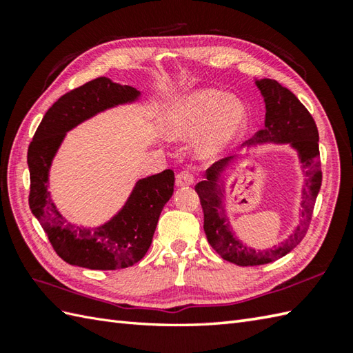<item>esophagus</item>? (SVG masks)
I'll list each match as a JSON object with an SVG mask.
<instances>
[{
  "label": "esophagus",
  "mask_w": 353,
  "mask_h": 353,
  "mask_svg": "<svg viewBox=\"0 0 353 353\" xmlns=\"http://www.w3.org/2000/svg\"><path fill=\"white\" fill-rule=\"evenodd\" d=\"M194 183V176L188 171H182L176 176V185L177 186H190Z\"/></svg>",
  "instance_id": "1"
}]
</instances>
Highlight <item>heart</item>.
I'll use <instances>...</instances> for the list:
<instances>
[{
	"label": "heart",
	"instance_id": "heart-1",
	"mask_svg": "<svg viewBox=\"0 0 353 353\" xmlns=\"http://www.w3.org/2000/svg\"><path fill=\"white\" fill-rule=\"evenodd\" d=\"M249 127L245 104L220 89L203 88L182 95L171 104L163 121L168 139H196L201 161H215L241 139Z\"/></svg>",
	"mask_w": 353,
	"mask_h": 353
}]
</instances>
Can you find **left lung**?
<instances>
[{"instance_id":"obj_1","label":"left lung","mask_w":353,"mask_h":353,"mask_svg":"<svg viewBox=\"0 0 353 353\" xmlns=\"http://www.w3.org/2000/svg\"><path fill=\"white\" fill-rule=\"evenodd\" d=\"M265 103V127L250 139L249 145L282 144L290 145L297 153L299 167L303 176L301 190L299 223L291 234L277 245L268 249H253L247 245L232 229L226 211L228 171L235 156L215 162L206 171V181L196 185L201 208L205 214V234L214 250L223 259L236 265H262L279 259L290 253L302 241L310 228L312 209L321 186V168L319 152V130L316 121L303 104L290 89L274 80H254Z\"/></svg>"}]
</instances>
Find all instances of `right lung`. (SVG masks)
Wrapping results in <instances>:
<instances>
[{
	"label": "right lung",
	"mask_w": 353,
	"mask_h": 353,
	"mask_svg": "<svg viewBox=\"0 0 353 353\" xmlns=\"http://www.w3.org/2000/svg\"><path fill=\"white\" fill-rule=\"evenodd\" d=\"M137 88L99 77L61 97L47 110L28 147V205L52 249L65 262L89 270L125 268L144 258L163 206L172 196L174 172L165 170L134 183L123 208L97 228L70 223L52 203L50 168L66 133L101 112L133 104Z\"/></svg>",
	"instance_id": "add662e5"
}]
</instances>
